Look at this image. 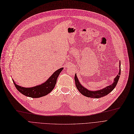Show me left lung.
Masks as SVG:
<instances>
[{
  "mask_svg": "<svg viewBox=\"0 0 134 134\" xmlns=\"http://www.w3.org/2000/svg\"><path fill=\"white\" fill-rule=\"evenodd\" d=\"M120 70H119V72L118 73V75L114 79V83L112 84V85L109 86L104 88L102 89V90H100L99 91H91L88 90L87 89L83 87L80 83L79 82L78 80L77 79L76 75H75V83H76V86L77 88V90L79 91L82 95L85 96L89 98H101L107 95H108L109 93L111 92L116 87L118 82L119 81V79L120 76V71H121V68H120Z\"/></svg>",
  "mask_w": 134,
  "mask_h": 134,
  "instance_id": "left-lung-1",
  "label": "left lung"
}]
</instances>
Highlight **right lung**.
Segmentation results:
<instances>
[{"mask_svg":"<svg viewBox=\"0 0 134 134\" xmlns=\"http://www.w3.org/2000/svg\"><path fill=\"white\" fill-rule=\"evenodd\" d=\"M62 70L63 68L59 69V70H57L53 73V75H52V76L48 79L47 81L41 85H38L34 87H22L16 85V83L14 82L13 80V81L17 90L22 93L23 95L33 98H40L46 96L53 90V89L56 85L57 79Z\"/></svg>","mask_w":134,"mask_h":134,"instance_id":"add662e5","label":"right lung"}]
</instances>
